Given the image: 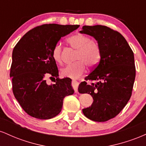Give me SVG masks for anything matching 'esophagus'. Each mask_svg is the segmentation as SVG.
Segmentation results:
<instances>
[{
	"label": "esophagus",
	"mask_w": 146,
	"mask_h": 146,
	"mask_svg": "<svg viewBox=\"0 0 146 146\" xmlns=\"http://www.w3.org/2000/svg\"><path fill=\"white\" fill-rule=\"evenodd\" d=\"M72 86H73V88H74V90H75V93H78V86H79V82L78 81H76V80H73L72 81Z\"/></svg>",
	"instance_id": "esophagus-1"
}]
</instances>
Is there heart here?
<instances>
[{
    "instance_id": "b5f03b06",
    "label": "heart",
    "mask_w": 146,
    "mask_h": 146,
    "mask_svg": "<svg viewBox=\"0 0 146 146\" xmlns=\"http://www.w3.org/2000/svg\"><path fill=\"white\" fill-rule=\"evenodd\" d=\"M68 43L74 49L77 50L75 61L73 64L67 65L61 69L63 77L77 79L81 77L86 71V64L89 67H95L101 58V51L98 43L94 40H90L88 36L80 33L73 35L67 39ZM62 45L58 43L52 51L53 60L58 64L62 62Z\"/></svg>"
}]
</instances>
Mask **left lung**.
<instances>
[{
  "label": "left lung",
  "mask_w": 146,
  "mask_h": 146,
  "mask_svg": "<svg viewBox=\"0 0 146 146\" xmlns=\"http://www.w3.org/2000/svg\"><path fill=\"white\" fill-rule=\"evenodd\" d=\"M80 32L93 36L101 51L98 64L85 78L96 83L79 85V93L93 98L91 106L82 112L90 120L106 121L121 111L132 95L136 75L133 51L121 33L106 26L85 25Z\"/></svg>",
  "instance_id": "8db88e82"
}]
</instances>
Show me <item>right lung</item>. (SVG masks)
Instances as JSON below:
<instances>
[{
  "mask_svg": "<svg viewBox=\"0 0 146 146\" xmlns=\"http://www.w3.org/2000/svg\"><path fill=\"white\" fill-rule=\"evenodd\" d=\"M80 25L45 24L26 33L14 46L10 78L15 98L30 116L40 119L56 117L62 108L64 98L73 95L70 78L60 79L52 56L55 45ZM56 78L48 85L46 78Z\"/></svg>",
  "mask_w": 146,
  "mask_h": 146,
  "instance_id": "obj_1",
  "label": "right lung"
}]
</instances>
